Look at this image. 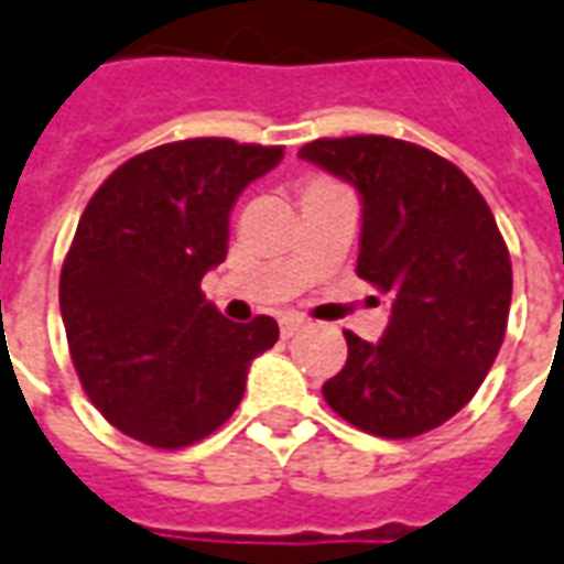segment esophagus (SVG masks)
I'll return each instance as SVG.
<instances>
[{
	"label": "esophagus",
	"instance_id": "esophagus-1",
	"mask_svg": "<svg viewBox=\"0 0 564 564\" xmlns=\"http://www.w3.org/2000/svg\"><path fill=\"white\" fill-rule=\"evenodd\" d=\"M304 328V319H297V316H285V319L279 322V332H282V337L289 340V337H294V334Z\"/></svg>",
	"mask_w": 564,
	"mask_h": 564
}]
</instances>
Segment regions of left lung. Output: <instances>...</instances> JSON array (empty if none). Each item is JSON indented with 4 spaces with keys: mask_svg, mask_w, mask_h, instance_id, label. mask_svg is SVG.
I'll return each mask as SVG.
<instances>
[{
    "mask_svg": "<svg viewBox=\"0 0 564 564\" xmlns=\"http://www.w3.org/2000/svg\"><path fill=\"white\" fill-rule=\"evenodd\" d=\"M297 156L356 186V273L393 297L378 344L344 332L347 365L322 395L371 436L430 433L476 395L507 334L512 267L495 215L464 171L417 143L319 138Z\"/></svg>",
    "mask_w": 564,
    "mask_h": 564,
    "instance_id": "left-lung-1",
    "label": "left lung"
}]
</instances>
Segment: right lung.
<instances>
[{
    "label": "right lung",
    "instance_id": "add662e5",
    "mask_svg": "<svg viewBox=\"0 0 564 564\" xmlns=\"http://www.w3.org/2000/svg\"><path fill=\"white\" fill-rule=\"evenodd\" d=\"M282 147L193 138L128 159L97 186L61 270L76 375L126 436L184 448L230 421L248 365L279 340L270 316L224 319L202 275L227 258L242 189Z\"/></svg>",
    "mask_w": 564,
    "mask_h": 564
}]
</instances>
